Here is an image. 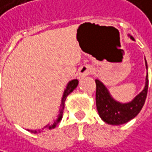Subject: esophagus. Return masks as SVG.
Instances as JSON below:
<instances>
[{
  "label": "esophagus",
  "instance_id": "1",
  "mask_svg": "<svg viewBox=\"0 0 152 152\" xmlns=\"http://www.w3.org/2000/svg\"><path fill=\"white\" fill-rule=\"evenodd\" d=\"M92 70H93V69L91 68L90 65H83V66H82L79 69L78 75H79L80 77H83V76H88V75H90V74H91Z\"/></svg>",
  "mask_w": 152,
  "mask_h": 152
}]
</instances>
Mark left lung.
Here are the masks:
<instances>
[{
	"label": "left lung",
	"mask_w": 152,
	"mask_h": 152,
	"mask_svg": "<svg viewBox=\"0 0 152 152\" xmlns=\"http://www.w3.org/2000/svg\"><path fill=\"white\" fill-rule=\"evenodd\" d=\"M131 40L134 41V38L130 36ZM145 66L147 67V62L145 60ZM148 83H149V76L148 73L145 79V86L144 90H142L131 102L122 104L117 102L110 94L109 90L104 86V84L96 79V109L100 117L104 120L105 123L112 125H119L125 124L135 117L142 110L145 99L147 96L148 92Z\"/></svg>",
	"instance_id": "obj_1"
}]
</instances>
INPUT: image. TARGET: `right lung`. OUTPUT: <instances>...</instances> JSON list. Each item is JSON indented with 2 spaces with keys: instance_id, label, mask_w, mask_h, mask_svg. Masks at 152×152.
I'll use <instances>...</instances> for the list:
<instances>
[{
  "instance_id": "add662e5",
  "label": "right lung",
  "mask_w": 152,
  "mask_h": 152,
  "mask_svg": "<svg viewBox=\"0 0 152 152\" xmlns=\"http://www.w3.org/2000/svg\"><path fill=\"white\" fill-rule=\"evenodd\" d=\"M77 85H78V80H77V79H74V80L69 82V83L67 84L66 89H65L64 92H63V95H62V104H61L60 109H59V114H58V116H57V119L55 120L52 124H48V125H46L44 128H42L43 131H47V130H52V129H54V128L58 124V123L62 120V114H63V110H64V103H65V100H66L67 96H69V94L77 87ZM28 131L32 132V133L41 132V131H29V130H28Z\"/></svg>"
}]
</instances>
